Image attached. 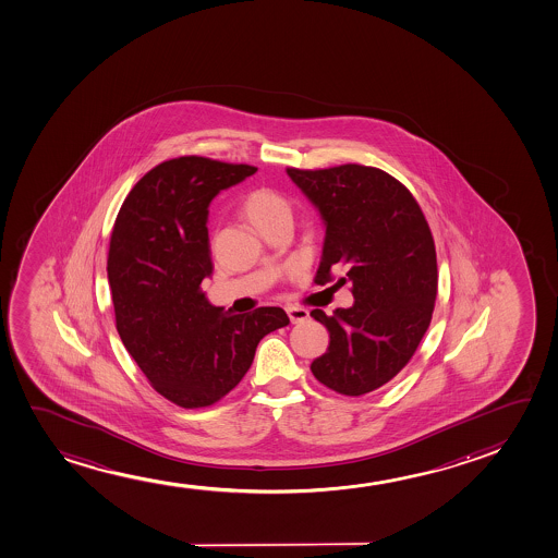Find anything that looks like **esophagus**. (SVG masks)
<instances>
[{
	"label": "esophagus",
	"mask_w": 558,
	"mask_h": 558,
	"mask_svg": "<svg viewBox=\"0 0 558 558\" xmlns=\"http://www.w3.org/2000/svg\"><path fill=\"white\" fill-rule=\"evenodd\" d=\"M287 314L291 317L292 323H304L310 319V312H307L306 307H287Z\"/></svg>",
	"instance_id": "1"
}]
</instances>
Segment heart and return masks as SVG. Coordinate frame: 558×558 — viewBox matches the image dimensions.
<instances>
[{
	"label": "heart",
	"instance_id": "heart-1",
	"mask_svg": "<svg viewBox=\"0 0 558 558\" xmlns=\"http://www.w3.org/2000/svg\"><path fill=\"white\" fill-rule=\"evenodd\" d=\"M243 214L254 228L264 233L279 221L291 220V206L279 193L259 187L244 196Z\"/></svg>",
	"mask_w": 558,
	"mask_h": 558
}]
</instances>
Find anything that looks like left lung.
Here are the masks:
<instances>
[{
    "label": "left lung",
    "mask_w": 558,
    "mask_h": 558,
    "mask_svg": "<svg viewBox=\"0 0 558 558\" xmlns=\"http://www.w3.org/2000/svg\"><path fill=\"white\" fill-rule=\"evenodd\" d=\"M322 213L327 231L315 283L350 284L352 307L312 317L329 330L314 377L342 396L390 383L423 340L438 294L436 246L421 206L380 168H287Z\"/></svg>",
    "instance_id": "8db88e82"
}]
</instances>
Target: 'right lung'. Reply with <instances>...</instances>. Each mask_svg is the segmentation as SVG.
<instances>
[{
	"label": "right lung",
	"mask_w": 558,
	"mask_h": 558,
	"mask_svg": "<svg viewBox=\"0 0 558 558\" xmlns=\"http://www.w3.org/2000/svg\"><path fill=\"white\" fill-rule=\"evenodd\" d=\"M258 168L172 158L135 183L110 235L117 330L150 386L183 409L214 405L251 369L262 338L289 325L281 307L223 314L201 289L213 274L208 205Z\"/></svg>",
	"instance_id": "right-lung-1"
}]
</instances>
